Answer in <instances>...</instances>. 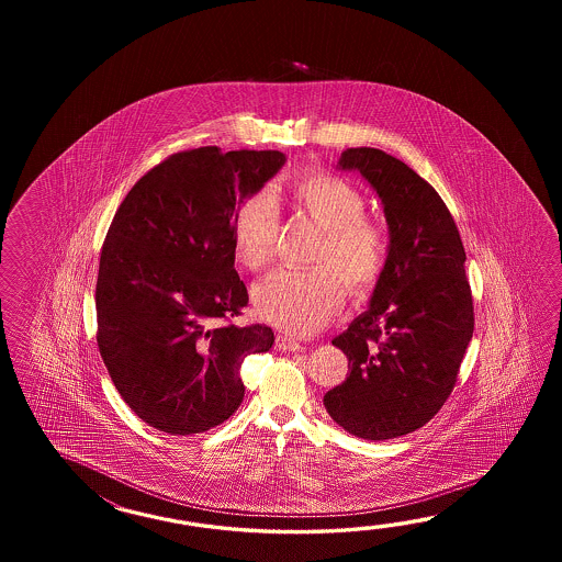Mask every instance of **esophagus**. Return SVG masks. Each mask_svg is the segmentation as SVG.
<instances>
[{
	"label": "esophagus",
	"mask_w": 562,
	"mask_h": 562,
	"mask_svg": "<svg viewBox=\"0 0 562 562\" xmlns=\"http://www.w3.org/2000/svg\"><path fill=\"white\" fill-rule=\"evenodd\" d=\"M277 347L281 349V351H301L303 346L295 341L293 337H289V335L279 334L277 335Z\"/></svg>",
	"instance_id": "esophagus-1"
}]
</instances>
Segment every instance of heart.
Returning a JSON list of instances; mask_svg holds the SVG:
<instances>
[{"label":"heart","mask_w":562,"mask_h":562,"mask_svg":"<svg viewBox=\"0 0 562 562\" xmlns=\"http://www.w3.org/2000/svg\"><path fill=\"white\" fill-rule=\"evenodd\" d=\"M291 206L323 228L311 255L315 267L281 269L252 289V305L265 322L286 334L310 335L334 317L344 297L370 293L387 259L382 228L366 218L363 194L341 177L311 172L286 187ZM279 206L271 192L259 191L240 203L233 221V251L245 269L261 271L273 261Z\"/></svg>","instance_id":"heart-1"}]
</instances>
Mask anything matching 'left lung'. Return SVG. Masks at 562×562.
Returning <instances> with one entry per match:
<instances>
[{
    "label": "left lung",
    "mask_w": 562,
    "mask_h": 562,
    "mask_svg": "<svg viewBox=\"0 0 562 562\" xmlns=\"http://www.w3.org/2000/svg\"><path fill=\"white\" fill-rule=\"evenodd\" d=\"M337 168L358 170L380 196L390 243L368 311L331 341L349 375L323 404L349 434L390 440L430 422L454 390L474 331L467 252L440 194L406 162L347 148Z\"/></svg>",
    "instance_id": "8db88e82"
}]
</instances>
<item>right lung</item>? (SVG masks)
I'll return each instance as SVG.
<instances>
[{"label":"right lung","instance_id":"right-lung-1","mask_svg":"<svg viewBox=\"0 0 562 562\" xmlns=\"http://www.w3.org/2000/svg\"><path fill=\"white\" fill-rule=\"evenodd\" d=\"M286 158L203 146L168 156L112 218L95 283L98 347L122 400L156 430L189 436L235 414L240 363L269 351L267 325H227L247 305L233 221Z\"/></svg>","mask_w":562,"mask_h":562}]
</instances>
